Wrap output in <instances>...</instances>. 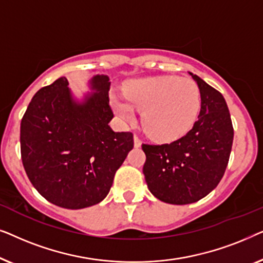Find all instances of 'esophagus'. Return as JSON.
<instances>
[{
	"label": "esophagus",
	"instance_id": "34e87169",
	"mask_svg": "<svg viewBox=\"0 0 263 263\" xmlns=\"http://www.w3.org/2000/svg\"><path fill=\"white\" fill-rule=\"evenodd\" d=\"M140 146H141V140H140L136 135H134V147L135 148H139Z\"/></svg>",
	"mask_w": 263,
	"mask_h": 263
}]
</instances>
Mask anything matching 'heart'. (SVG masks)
Returning a JSON list of instances; mask_svg holds the SVG:
<instances>
[{
    "label": "heart",
    "mask_w": 263,
    "mask_h": 263,
    "mask_svg": "<svg viewBox=\"0 0 263 263\" xmlns=\"http://www.w3.org/2000/svg\"><path fill=\"white\" fill-rule=\"evenodd\" d=\"M124 97L112 96L114 109L123 122L142 111V127L151 138L174 141L194 127L201 110L199 86L192 79H138L124 86Z\"/></svg>",
    "instance_id": "heart-1"
}]
</instances>
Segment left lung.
I'll use <instances>...</instances> for the list:
<instances>
[{
	"label": "left lung",
	"mask_w": 263,
	"mask_h": 263,
	"mask_svg": "<svg viewBox=\"0 0 263 263\" xmlns=\"http://www.w3.org/2000/svg\"><path fill=\"white\" fill-rule=\"evenodd\" d=\"M201 93V110L194 127L165 145H142L143 175L149 192L171 204L196 202L219 184L233 141L229 107L220 92L189 73Z\"/></svg>",
	"instance_id": "left-lung-1"
}]
</instances>
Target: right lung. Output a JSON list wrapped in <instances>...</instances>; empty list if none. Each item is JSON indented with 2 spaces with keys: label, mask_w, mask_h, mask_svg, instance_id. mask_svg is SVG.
<instances>
[{
  "label": "right lung",
  "mask_w": 263,
  "mask_h": 263,
  "mask_svg": "<svg viewBox=\"0 0 263 263\" xmlns=\"http://www.w3.org/2000/svg\"><path fill=\"white\" fill-rule=\"evenodd\" d=\"M110 79L95 75L81 98L66 78L39 89L20 125L21 159L30 181L56 206L81 210L105 199L134 147L132 133L114 132Z\"/></svg>",
  "instance_id": "1"
}]
</instances>
